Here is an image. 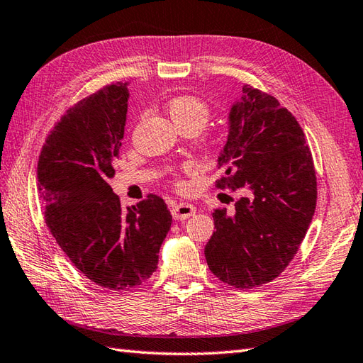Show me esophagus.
<instances>
[{"instance_id":"1","label":"esophagus","mask_w":363,"mask_h":363,"mask_svg":"<svg viewBox=\"0 0 363 363\" xmlns=\"http://www.w3.org/2000/svg\"><path fill=\"white\" fill-rule=\"evenodd\" d=\"M196 213V207L191 204H185V202H179V204L172 206V216L176 221H184L189 220L190 216Z\"/></svg>"}]
</instances>
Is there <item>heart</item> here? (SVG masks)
Returning <instances> with one entry per match:
<instances>
[{"mask_svg":"<svg viewBox=\"0 0 363 363\" xmlns=\"http://www.w3.org/2000/svg\"><path fill=\"white\" fill-rule=\"evenodd\" d=\"M167 113L179 130H193L198 133L207 125L210 116H212V109H210L206 100L191 94H181L168 100ZM221 140L223 139L220 134H212V136H210V143H212L213 147L221 145ZM181 172L193 173L195 168L191 165H185L182 167ZM173 184L178 189L184 187V182L178 178V173H173Z\"/></svg>","mask_w":363,"mask_h":363,"instance_id":"heart-1","label":"heart"}]
</instances>
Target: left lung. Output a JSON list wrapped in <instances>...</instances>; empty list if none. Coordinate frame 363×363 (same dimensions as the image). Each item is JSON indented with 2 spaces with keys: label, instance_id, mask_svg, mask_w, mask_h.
Listing matches in <instances>:
<instances>
[{
  "label": "left lung",
  "instance_id": "left-lung-1",
  "mask_svg": "<svg viewBox=\"0 0 363 363\" xmlns=\"http://www.w3.org/2000/svg\"><path fill=\"white\" fill-rule=\"evenodd\" d=\"M229 138L218 165V189L249 191L235 213L213 210L206 244L208 269L223 283L252 289L272 281L296 257L313 221L317 178L305 133L291 111L267 92L242 86L229 114Z\"/></svg>",
  "mask_w": 363,
  "mask_h": 363
}]
</instances>
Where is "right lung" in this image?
Instances as JSON below:
<instances>
[{
  "label": "right lung",
  "mask_w": 363,
  "mask_h": 363,
  "mask_svg": "<svg viewBox=\"0 0 363 363\" xmlns=\"http://www.w3.org/2000/svg\"><path fill=\"white\" fill-rule=\"evenodd\" d=\"M128 96L126 83H113L71 106L48 134L37 167L50 233L83 275L111 291L153 275L172 225L161 196L148 195L125 212L109 185Z\"/></svg>",
  "instance_id": "1"
}]
</instances>
